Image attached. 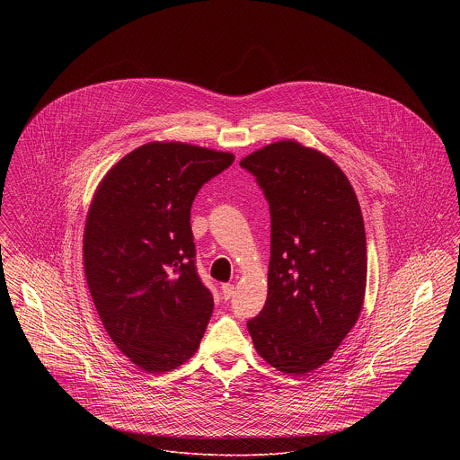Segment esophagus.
<instances>
[{
  "label": "esophagus",
  "instance_id": "esophagus-1",
  "mask_svg": "<svg viewBox=\"0 0 460 460\" xmlns=\"http://www.w3.org/2000/svg\"><path fill=\"white\" fill-rule=\"evenodd\" d=\"M233 295H234V286L229 285V283L222 285V298L224 300H229Z\"/></svg>",
  "mask_w": 460,
  "mask_h": 460
}]
</instances>
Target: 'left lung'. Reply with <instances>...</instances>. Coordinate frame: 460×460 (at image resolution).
Wrapping results in <instances>:
<instances>
[{"label":"left lung","mask_w":460,"mask_h":460,"mask_svg":"<svg viewBox=\"0 0 460 460\" xmlns=\"http://www.w3.org/2000/svg\"><path fill=\"white\" fill-rule=\"evenodd\" d=\"M240 165L257 177L270 208L267 300L246 326L265 362L305 376L328 362L364 305L360 205L328 155L295 139L267 145Z\"/></svg>","instance_id":"obj_1"}]
</instances>
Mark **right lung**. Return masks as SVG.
Here are the masks:
<instances>
[{
	"mask_svg": "<svg viewBox=\"0 0 460 460\" xmlns=\"http://www.w3.org/2000/svg\"><path fill=\"white\" fill-rule=\"evenodd\" d=\"M234 155L152 141L120 158L89 205L83 259L111 341L150 374L197 353L214 310L195 265L191 205Z\"/></svg>",
	"mask_w": 460,
	"mask_h": 460,
	"instance_id": "right-lung-1",
	"label": "right lung"
}]
</instances>
